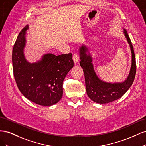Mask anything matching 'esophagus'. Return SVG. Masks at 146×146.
Returning <instances> with one entry per match:
<instances>
[{"instance_id": "34e87169", "label": "esophagus", "mask_w": 146, "mask_h": 146, "mask_svg": "<svg viewBox=\"0 0 146 146\" xmlns=\"http://www.w3.org/2000/svg\"><path fill=\"white\" fill-rule=\"evenodd\" d=\"M72 59L74 60V62L75 63H77L79 61V56L77 54H74L72 57Z\"/></svg>"}]
</instances>
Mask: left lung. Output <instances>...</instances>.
I'll use <instances>...</instances> for the list:
<instances>
[{"instance_id":"1","label":"left lung","mask_w":146,"mask_h":146,"mask_svg":"<svg viewBox=\"0 0 146 146\" xmlns=\"http://www.w3.org/2000/svg\"><path fill=\"white\" fill-rule=\"evenodd\" d=\"M123 33L130 47L131 64L127 78L122 82L111 83L102 80L95 72L92 56L87 46L83 44L79 47L80 66L85 77L86 93L94 102L107 104L121 98L133 83L136 69L134 50L127 30L123 28Z\"/></svg>"}]
</instances>
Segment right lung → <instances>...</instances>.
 Returning a JSON list of instances; mask_svg holds the SVG:
<instances>
[{"label": "right lung", "instance_id": "obj_1", "mask_svg": "<svg viewBox=\"0 0 146 146\" xmlns=\"http://www.w3.org/2000/svg\"><path fill=\"white\" fill-rule=\"evenodd\" d=\"M29 29L27 25L21 31L13 48V74L19 91L33 102L51 106L58 102L63 96V82L74 66L72 54L56 56L44 54L36 62L25 58L24 48Z\"/></svg>", "mask_w": 146, "mask_h": 146}]
</instances>
